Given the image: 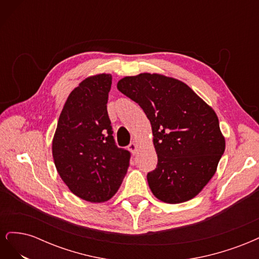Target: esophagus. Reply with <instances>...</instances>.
<instances>
[{
    "label": "esophagus",
    "instance_id": "34e87169",
    "mask_svg": "<svg viewBox=\"0 0 259 259\" xmlns=\"http://www.w3.org/2000/svg\"><path fill=\"white\" fill-rule=\"evenodd\" d=\"M128 150L133 153V154H135L136 153V151H137V144L135 143V142H132L130 145H128Z\"/></svg>",
    "mask_w": 259,
    "mask_h": 259
}]
</instances>
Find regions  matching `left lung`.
Segmentation results:
<instances>
[{"mask_svg": "<svg viewBox=\"0 0 259 259\" xmlns=\"http://www.w3.org/2000/svg\"><path fill=\"white\" fill-rule=\"evenodd\" d=\"M117 90L151 123L158 164L147 180L154 197L169 204L194 198L214 176L225 151L215 111L187 84L162 74L125 76Z\"/></svg>", "mask_w": 259, "mask_h": 259, "instance_id": "8db88e82", "label": "left lung"}]
</instances>
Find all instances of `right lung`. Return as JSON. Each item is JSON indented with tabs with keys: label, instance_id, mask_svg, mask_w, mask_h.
I'll return each mask as SVG.
<instances>
[{
	"label": "right lung",
	"instance_id": "add662e5",
	"mask_svg": "<svg viewBox=\"0 0 259 259\" xmlns=\"http://www.w3.org/2000/svg\"><path fill=\"white\" fill-rule=\"evenodd\" d=\"M111 74L82 81L66 101L53 139L55 166L77 197L94 203L111 199L130 166L131 152L115 145L107 111Z\"/></svg>",
	"mask_w": 259,
	"mask_h": 259
}]
</instances>
